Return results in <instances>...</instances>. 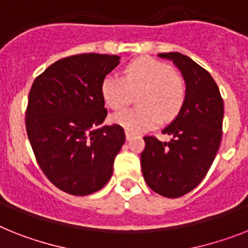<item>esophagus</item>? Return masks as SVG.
<instances>
[{
  "label": "esophagus",
  "instance_id": "esophagus-1",
  "mask_svg": "<svg viewBox=\"0 0 248 248\" xmlns=\"http://www.w3.org/2000/svg\"><path fill=\"white\" fill-rule=\"evenodd\" d=\"M125 137H126V139H132L133 137H134V133H132L130 132V130H125Z\"/></svg>",
  "mask_w": 248,
  "mask_h": 248
}]
</instances>
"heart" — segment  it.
<instances>
[{
  "instance_id": "heart-1",
  "label": "heart",
  "mask_w": 248,
  "mask_h": 248,
  "mask_svg": "<svg viewBox=\"0 0 248 248\" xmlns=\"http://www.w3.org/2000/svg\"><path fill=\"white\" fill-rule=\"evenodd\" d=\"M139 93L140 108L128 109L112 115V122L132 133L146 132L161 123L162 118H175L186 97L184 79L169 63L151 57L136 59L124 68V76L108 75L102 79L101 97L112 110H120Z\"/></svg>"
}]
</instances>
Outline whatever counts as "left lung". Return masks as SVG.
Instances as JSON below:
<instances>
[{
    "label": "left lung",
    "instance_id": "obj_1",
    "mask_svg": "<svg viewBox=\"0 0 248 248\" xmlns=\"http://www.w3.org/2000/svg\"><path fill=\"white\" fill-rule=\"evenodd\" d=\"M158 57L172 61L186 83V97L179 115L162 130L170 142L144 137L140 155L147 185L166 198H180L202 183L222 140L224 106L219 89L208 71L177 52Z\"/></svg>",
    "mask_w": 248,
    "mask_h": 248
}]
</instances>
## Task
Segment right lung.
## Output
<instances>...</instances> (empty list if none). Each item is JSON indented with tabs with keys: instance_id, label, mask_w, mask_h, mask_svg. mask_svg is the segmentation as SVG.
<instances>
[{
	"instance_id": "1",
	"label": "right lung",
	"mask_w": 248,
	"mask_h": 248,
	"mask_svg": "<svg viewBox=\"0 0 248 248\" xmlns=\"http://www.w3.org/2000/svg\"><path fill=\"white\" fill-rule=\"evenodd\" d=\"M110 54L71 55L49 65L32 82L26 108V133L38 165L53 185L71 195L102 189L125 142L108 115L102 79L119 64Z\"/></svg>"
}]
</instances>
